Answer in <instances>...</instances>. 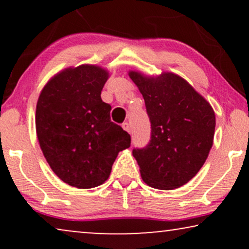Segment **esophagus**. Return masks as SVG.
Wrapping results in <instances>:
<instances>
[{
  "label": "esophagus",
  "instance_id": "esophagus-1",
  "mask_svg": "<svg viewBox=\"0 0 249 249\" xmlns=\"http://www.w3.org/2000/svg\"><path fill=\"white\" fill-rule=\"evenodd\" d=\"M122 128H124L127 132H129V134L131 132V127H130V124H128V122H124V124H122Z\"/></svg>",
  "mask_w": 249,
  "mask_h": 249
}]
</instances>
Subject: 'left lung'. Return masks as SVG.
<instances>
[{
    "instance_id": "left-lung-1",
    "label": "left lung",
    "mask_w": 249,
    "mask_h": 249,
    "mask_svg": "<svg viewBox=\"0 0 249 249\" xmlns=\"http://www.w3.org/2000/svg\"><path fill=\"white\" fill-rule=\"evenodd\" d=\"M129 77L144 97L151 121V141L134 149L142 179L149 187L171 190L197 175L212 148L215 113L188 81L173 72Z\"/></svg>"
}]
</instances>
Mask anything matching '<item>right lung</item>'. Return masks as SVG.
Returning a JSON list of instances; mask_svg holds the SVG:
<instances>
[{"mask_svg": "<svg viewBox=\"0 0 249 249\" xmlns=\"http://www.w3.org/2000/svg\"><path fill=\"white\" fill-rule=\"evenodd\" d=\"M110 77L95 64L69 67L51 78L36 107V134L52 171L68 185L94 188L107 181L130 135L110 118L101 91Z\"/></svg>", "mask_w": 249, "mask_h": 249, "instance_id": "obj_1", "label": "right lung"}]
</instances>
